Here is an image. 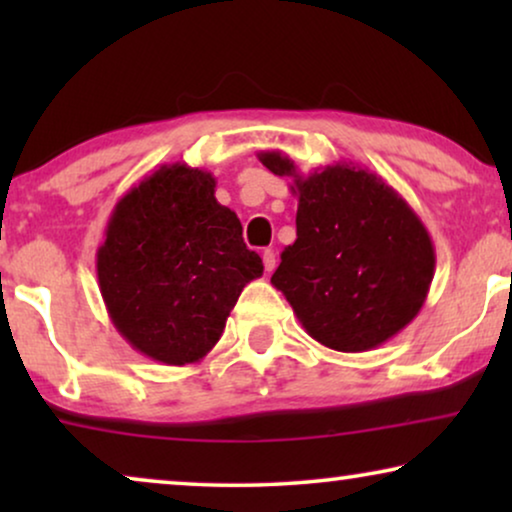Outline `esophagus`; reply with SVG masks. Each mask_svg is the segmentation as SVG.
<instances>
[{"mask_svg":"<svg viewBox=\"0 0 512 512\" xmlns=\"http://www.w3.org/2000/svg\"><path fill=\"white\" fill-rule=\"evenodd\" d=\"M263 265H265V272H272V270L277 268L275 251H272V249H265V251H263Z\"/></svg>","mask_w":512,"mask_h":512,"instance_id":"1","label":"esophagus"}]
</instances>
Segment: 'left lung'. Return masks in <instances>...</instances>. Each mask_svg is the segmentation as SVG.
I'll return each instance as SVG.
<instances>
[{"mask_svg":"<svg viewBox=\"0 0 512 512\" xmlns=\"http://www.w3.org/2000/svg\"><path fill=\"white\" fill-rule=\"evenodd\" d=\"M258 160L291 177L296 242L282 251L272 286L310 338L335 352H368L422 310L436 251L422 219L375 172L352 163L298 172L282 151Z\"/></svg>","mask_w":512,"mask_h":512,"instance_id":"left-lung-1","label":"left lung"}]
</instances>
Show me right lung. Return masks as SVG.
I'll return each instance as SVG.
<instances>
[{"instance_id": "obj_1", "label": "right lung", "mask_w": 512, "mask_h": 512, "mask_svg": "<svg viewBox=\"0 0 512 512\" xmlns=\"http://www.w3.org/2000/svg\"><path fill=\"white\" fill-rule=\"evenodd\" d=\"M212 172L160 165L121 200L97 249V282L116 331L165 366L212 352L263 261L233 209L214 198Z\"/></svg>"}]
</instances>
